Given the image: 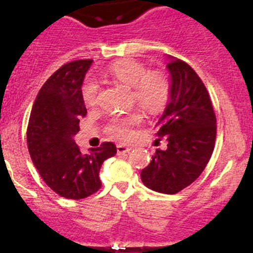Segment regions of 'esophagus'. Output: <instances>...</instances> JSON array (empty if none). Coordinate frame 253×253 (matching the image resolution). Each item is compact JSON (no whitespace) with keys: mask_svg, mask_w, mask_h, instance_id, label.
I'll return each instance as SVG.
<instances>
[{"mask_svg":"<svg viewBox=\"0 0 253 253\" xmlns=\"http://www.w3.org/2000/svg\"><path fill=\"white\" fill-rule=\"evenodd\" d=\"M116 149H117V154L120 155V154H125V153H129L132 148L126 147V145H122V144H117Z\"/></svg>","mask_w":253,"mask_h":253,"instance_id":"1","label":"esophagus"}]
</instances>
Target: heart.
Masks as SVG:
<instances>
[{"label":"heart","mask_w":253,"mask_h":253,"mask_svg":"<svg viewBox=\"0 0 253 253\" xmlns=\"http://www.w3.org/2000/svg\"><path fill=\"white\" fill-rule=\"evenodd\" d=\"M110 77L132 88V101L143 110L157 114L167 108L171 98V82L163 71H148L144 63L132 58L115 62L109 68ZM99 84L88 79L82 85V98L85 105L94 106L98 103ZM142 120L141 112L116 115L106 125V132L116 141H127L132 136V127Z\"/></svg>","instance_id":"1"}]
</instances>
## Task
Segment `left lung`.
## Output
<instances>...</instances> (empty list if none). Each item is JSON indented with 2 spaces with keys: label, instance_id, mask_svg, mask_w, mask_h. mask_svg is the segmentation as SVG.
Returning <instances> with one entry per match:
<instances>
[{
  "label": "left lung",
  "instance_id": "left-lung-1",
  "mask_svg": "<svg viewBox=\"0 0 253 253\" xmlns=\"http://www.w3.org/2000/svg\"><path fill=\"white\" fill-rule=\"evenodd\" d=\"M169 60L171 98L157 132L167 138L168 148L155 150L141 178L150 190L175 195L208 164L215 145L216 117L208 90L193 68L176 57Z\"/></svg>",
  "mask_w": 253,
  "mask_h": 253
}]
</instances>
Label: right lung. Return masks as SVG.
<instances>
[{"label":"right lung","instance_id":"add662e5","mask_svg":"<svg viewBox=\"0 0 253 253\" xmlns=\"http://www.w3.org/2000/svg\"><path fill=\"white\" fill-rule=\"evenodd\" d=\"M93 60H77L58 68L38 93L30 112L27 143L30 158L45 183L61 197L82 200L101 187L104 160L116 145L104 142L83 154L73 137L86 115L82 84Z\"/></svg>","mask_w":253,"mask_h":253}]
</instances>
